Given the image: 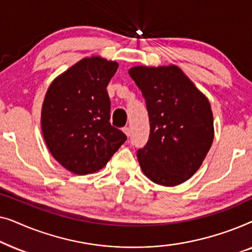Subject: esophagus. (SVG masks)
I'll list each match as a JSON object with an SVG mask.
<instances>
[{
	"instance_id": "esophagus-1",
	"label": "esophagus",
	"mask_w": 252,
	"mask_h": 252,
	"mask_svg": "<svg viewBox=\"0 0 252 252\" xmlns=\"http://www.w3.org/2000/svg\"><path fill=\"white\" fill-rule=\"evenodd\" d=\"M123 132L125 133L127 136H129V135H130V130H129V127H124V128H123Z\"/></svg>"
}]
</instances>
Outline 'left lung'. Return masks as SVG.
Returning a JSON list of instances; mask_svg holds the SVG:
<instances>
[{
  "instance_id": "8db88e82",
  "label": "left lung",
  "mask_w": 252,
  "mask_h": 252,
  "mask_svg": "<svg viewBox=\"0 0 252 252\" xmlns=\"http://www.w3.org/2000/svg\"><path fill=\"white\" fill-rule=\"evenodd\" d=\"M128 73L149 115V140L136 153L141 170L166 187L187 181L201 167L215 137L208 97L177 65H140Z\"/></svg>"
}]
</instances>
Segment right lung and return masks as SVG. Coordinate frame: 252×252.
I'll list each match as a JSON object with an SVG mask.
<instances>
[{
  "label": "right lung",
  "mask_w": 252,
  "mask_h": 252,
  "mask_svg": "<svg viewBox=\"0 0 252 252\" xmlns=\"http://www.w3.org/2000/svg\"><path fill=\"white\" fill-rule=\"evenodd\" d=\"M118 63L86 57L51 82L41 110V128L53 157L78 175L103 168L127 140L110 124L108 84Z\"/></svg>",
  "instance_id": "1"
}]
</instances>
